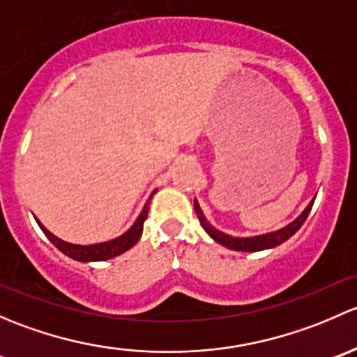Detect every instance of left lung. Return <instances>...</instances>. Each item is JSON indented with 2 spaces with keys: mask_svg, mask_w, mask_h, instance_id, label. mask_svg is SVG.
I'll list each match as a JSON object with an SVG mask.
<instances>
[{
  "mask_svg": "<svg viewBox=\"0 0 357 357\" xmlns=\"http://www.w3.org/2000/svg\"><path fill=\"white\" fill-rule=\"evenodd\" d=\"M313 203H314V199L306 206V209H304V211L301 213V215L297 216L294 222H290L287 227H284V229L275 230V232H270V234L255 235V237H234V235L220 232V230H216L215 227H213L211 223L206 220L203 209L199 208V203H197L196 199H194V209H196V215H197V218H199L203 229L206 230V234H208L213 241L218 242V244H222V245H225V248L232 249V251L256 252V251H264V249H273V248H277V245H280L282 242L289 241V238L292 237V235L296 234L301 227H303V223L306 222L307 215H310L311 208H313Z\"/></svg>",
  "mask_w": 357,
  "mask_h": 357,
  "instance_id": "left-lung-1",
  "label": "left lung"
}]
</instances>
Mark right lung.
<instances>
[{
    "mask_svg": "<svg viewBox=\"0 0 357 357\" xmlns=\"http://www.w3.org/2000/svg\"><path fill=\"white\" fill-rule=\"evenodd\" d=\"M154 192H156V190H153V194H151V196H149L148 203H146L144 208H142L141 215L137 216V220H135V222H134V225H132L130 229L127 230V232L120 235V237L112 238V241L99 242V244L82 245V244H72V242L61 241V238H58L56 235L51 234L50 230H47L46 227H44L38 218H36V222H38V225L41 227V230L44 232V235H46V237L50 238V241L53 242V244L56 245V248L60 249V251L63 252L65 256H68V258H72V259H75V261H80V263H91V261L112 259V258H115V256L123 255V252L128 251V249H130L132 245L137 244V241H139V238H141V235H142V227H144V220L148 218L149 201L153 199Z\"/></svg>",
    "mask_w": 357,
    "mask_h": 357,
    "instance_id": "obj_1",
    "label": "right lung"
}]
</instances>
